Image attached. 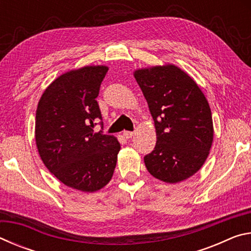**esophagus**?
<instances>
[{
    "instance_id": "obj_1",
    "label": "esophagus",
    "mask_w": 251,
    "mask_h": 251,
    "mask_svg": "<svg viewBox=\"0 0 251 251\" xmlns=\"http://www.w3.org/2000/svg\"><path fill=\"white\" fill-rule=\"evenodd\" d=\"M123 135H124V137L125 138H130V137H133V135H134V131H128V130H125L124 133H123Z\"/></svg>"
}]
</instances>
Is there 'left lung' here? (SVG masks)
Listing matches in <instances>:
<instances>
[{
  "label": "left lung",
  "instance_id": "8db88e82",
  "mask_svg": "<svg viewBox=\"0 0 251 251\" xmlns=\"http://www.w3.org/2000/svg\"><path fill=\"white\" fill-rule=\"evenodd\" d=\"M134 76L147 100L156 146L144 157L151 176L176 184L205 164L214 141L209 104L197 83L173 64L139 69Z\"/></svg>",
  "mask_w": 251,
  "mask_h": 251
}]
</instances>
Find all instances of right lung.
<instances>
[{"label": "right lung", "mask_w": 251, "mask_h": 251, "mask_svg": "<svg viewBox=\"0 0 251 251\" xmlns=\"http://www.w3.org/2000/svg\"><path fill=\"white\" fill-rule=\"evenodd\" d=\"M108 67L90 65L58 76L36 109L35 142L46 168L67 187L94 193L112 179L121 144L95 133L100 84Z\"/></svg>", "instance_id": "1"}]
</instances>
